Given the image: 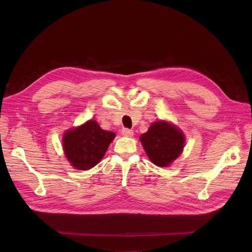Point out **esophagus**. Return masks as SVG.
Returning <instances> with one entry per match:
<instances>
[{
    "label": "esophagus",
    "instance_id": "34e87169",
    "mask_svg": "<svg viewBox=\"0 0 252 252\" xmlns=\"http://www.w3.org/2000/svg\"><path fill=\"white\" fill-rule=\"evenodd\" d=\"M122 134L125 136H132L133 135V130L129 128H123L122 129Z\"/></svg>",
    "mask_w": 252,
    "mask_h": 252
}]
</instances>
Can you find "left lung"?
<instances>
[{
	"label": "left lung",
	"instance_id": "left-lung-1",
	"mask_svg": "<svg viewBox=\"0 0 252 252\" xmlns=\"http://www.w3.org/2000/svg\"><path fill=\"white\" fill-rule=\"evenodd\" d=\"M139 139L151 161L160 167L170 165L181 156L186 140L181 129L164 121L154 123Z\"/></svg>",
	"mask_w": 252,
	"mask_h": 252
}]
</instances>
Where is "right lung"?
I'll list each match as a JSON object with an SVG mask.
<instances>
[{"instance_id": "1", "label": "right lung", "mask_w": 252, "mask_h": 252, "mask_svg": "<svg viewBox=\"0 0 252 252\" xmlns=\"http://www.w3.org/2000/svg\"><path fill=\"white\" fill-rule=\"evenodd\" d=\"M115 136V132L101 129L95 121L90 120L64 132L63 147L65 158L76 169H91L103 158Z\"/></svg>"}]
</instances>
